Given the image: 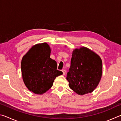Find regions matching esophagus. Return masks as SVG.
Segmentation results:
<instances>
[{
    "label": "esophagus",
    "instance_id": "34e87169",
    "mask_svg": "<svg viewBox=\"0 0 121 121\" xmlns=\"http://www.w3.org/2000/svg\"><path fill=\"white\" fill-rule=\"evenodd\" d=\"M62 73H63V75H65V69H62Z\"/></svg>",
    "mask_w": 121,
    "mask_h": 121
}]
</instances>
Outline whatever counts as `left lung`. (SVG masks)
Returning <instances> with one entry per match:
<instances>
[{
	"instance_id": "1",
	"label": "left lung",
	"mask_w": 121,
	"mask_h": 121,
	"mask_svg": "<svg viewBox=\"0 0 121 121\" xmlns=\"http://www.w3.org/2000/svg\"><path fill=\"white\" fill-rule=\"evenodd\" d=\"M102 73L99 56L86 47L75 48L67 73L69 86L79 95L91 93L99 84Z\"/></svg>"
}]
</instances>
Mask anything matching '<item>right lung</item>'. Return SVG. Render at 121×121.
Instances as JSON below:
<instances>
[{
	"label": "right lung",
	"instance_id": "1",
	"mask_svg": "<svg viewBox=\"0 0 121 121\" xmlns=\"http://www.w3.org/2000/svg\"><path fill=\"white\" fill-rule=\"evenodd\" d=\"M51 48L46 43L32 46L21 61L23 82L30 91L42 95L52 86L56 78L62 74L57 63L50 58Z\"/></svg>",
	"mask_w": 121,
	"mask_h": 121
}]
</instances>
